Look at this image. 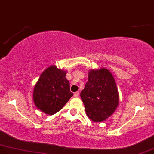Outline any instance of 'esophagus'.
Here are the masks:
<instances>
[{
    "instance_id": "34e87169",
    "label": "esophagus",
    "mask_w": 154,
    "mask_h": 154,
    "mask_svg": "<svg viewBox=\"0 0 154 154\" xmlns=\"http://www.w3.org/2000/svg\"><path fill=\"white\" fill-rule=\"evenodd\" d=\"M79 96V92H75L74 94V97L75 98H77Z\"/></svg>"
}]
</instances>
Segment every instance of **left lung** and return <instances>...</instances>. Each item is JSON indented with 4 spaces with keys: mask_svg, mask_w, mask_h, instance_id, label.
I'll use <instances>...</instances> for the list:
<instances>
[{
    "mask_svg": "<svg viewBox=\"0 0 154 154\" xmlns=\"http://www.w3.org/2000/svg\"><path fill=\"white\" fill-rule=\"evenodd\" d=\"M91 119L103 121L111 116L119 103V94L112 73L105 68L92 70L80 94Z\"/></svg>",
    "mask_w": 154,
    "mask_h": 154,
    "instance_id": "1",
    "label": "left lung"
}]
</instances>
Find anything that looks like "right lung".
<instances>
[{
  "label": "right lung",
  "instance_id": "right-lung-1",
  "mask_svg": "<svg viewBox=\"0 0 154 154\" xmlns=\"http://www.w3.org/2000/svg\"><path fill=\"white\" fill-rule=\"evenodd\" d=\"M66 72L50 66L42 73L34 87L33 101L36 107L47 114H54L73 96Z\"/></svg>",
  "mask_w": 154,
  "mask_h": 154
}]
</instances>
